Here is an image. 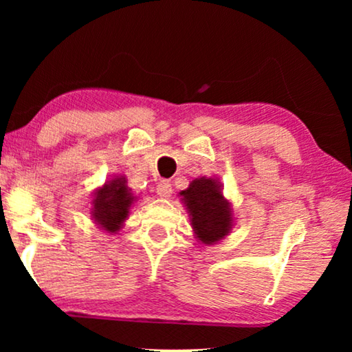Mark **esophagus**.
Masks as SVG:
<instances>
[{
  "mask_svg": "<svg viewBox=\"0 0 352 352\" xmlns=\"http://www.w3.org/2000/svg\"><path fill=\"white\" fill-rule=\"evenodd\" d=\"M171 194H173V187L170 182L162 181L160 184L157 186V195L160 197V199H170Z\"/></svg>",
  "mask_w": 352,
  "mask_h": 352,
  "instance_id": "esophagus-1",
  "label": "esophagus"
}]
</instances>
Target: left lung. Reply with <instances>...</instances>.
<instances>
[{
  "label": "left lung",
  "mask_w": 352,
  "mask_h": 352,
  "mask_svg": "<svg viewBox=\"0 0 352 352\" xmlns=\"http://www.w3.org/2000/svg\"><path fill=\"white\" fill-rule=\"evenodd\" d=\"M179 195L200 243L214 245L228 237L234 228V210L218 179L197 177Z\"/></svg>",
  "instance_id": "8db88e82"
}]
</instances>
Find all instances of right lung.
<instances>
[{
    "label": "right lung",
    "mask_w": 352,
    "mask_h": 352,
    "mask_svg": "<svg viewBox=\"0 0 352 352\" xmlns=\"http://www.w3.org/2000/svg\"><path fill=\"white\" fill-rule=\"evenodd\" d=\"M136 197L126 184V177L118 175L110 177L93 194L91 218L107 234H117L129 216Z\"/></svg>",
    "instance_id": "add662e5"
}]
</instances>
